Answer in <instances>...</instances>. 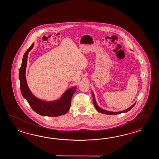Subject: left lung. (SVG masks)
I'll return each mask as SVG.
<instances>
[{
    "instance_id": "8db88e82",
    "label": "left lung",
    "mask_w": 159,
    "mask_h": 159,
    "mask_svg": "<svg viewBox=\"0 0 159 159\" xmlns=\"http://www.w3.org/2000/svg\"><path fill=\"white\" fill-rule=\"evenodd\" d=\"M91 93H92V94H93V104L94 105L95 107V108L97 109V110L98 112H101V113L105 114H107V115H116V114H119L123 113V112H128L129 111V110H131V108H132L134 106H135V103H134V105H132V106H131L129 108H127V109H126V110H124V111H107V110H103V109H102V108H100V107L98 106L97 104V103H96V101H95L94 94V93H93V91H91Z\"/></svg>"
}]
</instances>
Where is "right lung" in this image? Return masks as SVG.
<instances>
[{"mask_svg":"<svg viewBox=\"0 0 159 159\" xmlns=\"http://www.w3.org/2000/svg\"><path fill=\"white\" fill-rule=\"evenodd\" d=\"M34 44L24 53L21 65L19 77L20 83L21 93L34 111L38 114L46 116H58L67 113L71 105V97L76 90L77 86L70 88L65 92L59 99L52 102L42 101L38 99L30 91L27 84L25 77L27 58L29 52L32 49Z\"/></svg>","mask_w":159,"mask_h":159,"instance_id":"add662e5","label":"right lung"}]
</instances>
